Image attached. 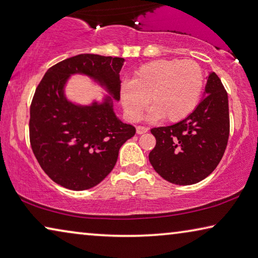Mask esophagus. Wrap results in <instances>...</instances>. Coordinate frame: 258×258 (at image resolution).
I'll list each match as a JSON object with an SVG mask.
<instances>
[{
    "label": "esophagus",
    "mask_w": 258,
    "mask_h": 258,
    "mask_svg": "<svg viewBox=\"0 0 258 258\" xmlns=\"http://www.w3.org/2000/svg\"><path fill=\"white\" fill-rule=\"evenodd\" d=\"M148 127H146V126H137V133L138 134H144L146 132H148Z\"/></svg>",
    "instance_id": "esophagus-1"
}]
</instances>
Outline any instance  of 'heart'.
<instances>
[{
	"label": "heart",
	"mask_w": 258,
	"mask_h": 258,
	"mask_svg": "<svg viewBox=\"0 0 258 258\" xmlns=\"http://www.w3.org/2000/svg\"><path fill=\"white\" fill-rule=\"evenodd\" d=\"M203 87L204 72L196 61L160 59L142 64L121 84L120 99L131 120L141 117L149 99L151 119L177 122L194 112Z\"/></svg>",
	"instance_id": "1"
}]
</instances>
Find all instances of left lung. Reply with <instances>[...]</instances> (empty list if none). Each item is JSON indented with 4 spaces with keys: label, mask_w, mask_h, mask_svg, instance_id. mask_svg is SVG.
Instances as JSON below:
<instances>
[{
    "label": "left lung",
    "mask_w": 258,
    "mask_h": 258,
    "mask_svg": "<svg viewBox=\"0 0 258 258\" xmlns=\"http://www.w3.org/2000/svg\"><path fill=\"white\" fill-rule=\"evenodd\" d=\"M204 98L190 116L170 126L154 127L156 145L149 162L161 177L177 185L206 178L220 162L229 137L228 96L210 73Z\"/></svg>",
    "instance_id": "obj_1"
}]
</instances>
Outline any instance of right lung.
<instances>
[{"label": "right lung", "mask_w": 258, "mask_h": 258, "mask_svg": "<svg viewBox=\"0 0 258 258\" xmlns=\"http://www.w3.org/2000/svg\"><path fill=\"white\" fill-rule=\"evenodd\" d=\"M122 57L79 54L46 72L30 107V142L47 176L69 190L82 191L101 183L117 162L119 149L136 134L113 111L120 99ZM74 74L89 76L109 92L102 103L79 106L68 101L64 86Z\"/></svg>", "instance_id": "add662e5"}]
</instances>
